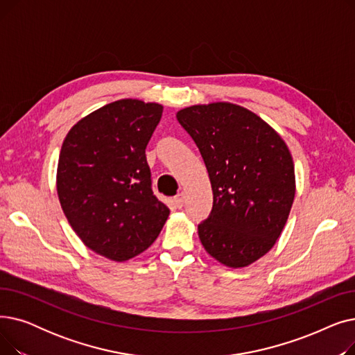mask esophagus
<instances>
[{"label":"esophagus","mask_w":355,"mask_h":355,"mask_svg":"<svg viewBox=\"0 0 355 355\" xmlns=\"http://www.w3.org/2000/svg\"><path fill=\"white\" fill-rule=\"evenodd\" d=\"M174 204H175L177 209H181V207L184 206V196H182V194L175 196V197H174Z\"/></svg>","instance_id":"obj_1"}]
</instances>
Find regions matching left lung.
<instances>
[{
    "label": "left lung",
    "instance_id": "8db88e82",
    "mask_svg": "<svg viewBox=\"0 0 355 355\" xmlns=\"http://www.w3.org/2000/svg\"><path fill=\"white\" fill-rule=\"evenodd\" d=\"M207 166L213 209L198 225L201 245L220 263L245 268L281 236L295 198L289 149L273 128L239 105H194L177 114Z\"/></svg>",
    "mask_w": 355,
    "mask_h": 355
}]
</instances>
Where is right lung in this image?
I'll list each match as a JSON object with an SVG mask.
<instances>
[{
    "label": "right lung",
    "instance_id": "right-lung-1",
    "mask_svg": "<svg viewBox=\"0 0 355 355\" xmlns=\"http://www.w3.org/2000/svg\"><path fill=\"white\" fill-rule=\"evenodd\" d=\"M162 106L121 99L92 112L64 138L58 194L83 243L116 262L151 246L170 214L151 189L145 148Z\"/></svg>",
    "mask_w": 355,
    "mask_h": 355
}]
</instances>
